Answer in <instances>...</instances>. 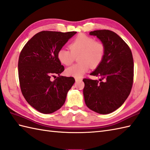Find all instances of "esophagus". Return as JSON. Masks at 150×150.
Masks as SVG:
<instances>
[{"instance_id": "1", "label": "esophagus", "mask_w": 150, "mask_h": 150, "mask_svg": "<svg viewBox=\"0 0 150 150\" xmlns=\"http://www.w3.org/2000/svg\"><path fill=\"white\" fill-rule=\"evenodd\" d=\"M75 80H76V81H82V79H81V78H75Z\"/></svg>"}]
</instances>
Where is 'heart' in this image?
<instances>
[{
  "label": "heart",
  "instance_id": "b5f03b06",
  "mask_svg": "<svg viewBox=\"0 0 150 150\" xmlns=\"http://www.w3.org/2000/svg\"><path fill=\"white\" fill-rule=\"evenodd\" d=\"M69 48L58 50L57 56L62 64L70 65L78 56L79 63L70 67L66 71L69 76L79 78L91 68L101 64L105 54V45L101 40H95L83 33L76 36L69 45Z\"/></svg>",
  "mask_w": 150,
  "mask_h": 150
}]
</instances>
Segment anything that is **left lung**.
Here are the masks:
<instances>
[{
	"label": "left lung",
	"mask_w": 150,
	"mask_h": 150,
	"mask_svg": "<svg viewBox=\"0 0 150 150\" xmlns=\"http://www.w3.org/2000/svg\"><path fill=\"white\" fill-rule=\"evenodd\" d=\"M105 45L103 61L91 75L98 80L83 79L86 105L100 114H108L119 108L130 94L134 82V59L130 48L118 35L110 30L90 32Z\"/></svg>",
	"instance_id": "obj_1"
}]
</instances>
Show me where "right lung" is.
Instances as JSON below:
<instances>
[{
  "instance_id": "add662e5",
  "label": "right lung",
  "mask_w": 150,
  "mask_h": 150,
  "mask_svg": "<svg viewBox=\"0 0 150 150\" xmlns=\"http://www.w3.org/2000/svg\"><path fill=\"white\" fill-rule=\"evenodd\" d=\"M76 31H42L33 36L20 53L18 71L22 94L29 104L42 114H51L60 108L75 79L60 76L64 71L57 56Z\"/></svg>"
}]
</instances>
